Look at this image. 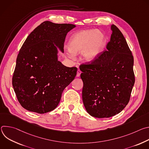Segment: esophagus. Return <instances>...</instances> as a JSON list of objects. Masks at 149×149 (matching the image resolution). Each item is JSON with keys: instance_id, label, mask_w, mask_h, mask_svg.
I'll return each instance as SVG.
<instances>
[{"instance_id": "34e87169", "label": "esophagus", "mask_w": 149, "mask_h": 149, "mask_svg": "<svg viewBox=\"0 0 149 149\" xmlns=\"http://www.w3.org/2000/svg\"><path fill=\"white\" fill-rule=\"evenodd\" d=\"M81 74V71L79 70H78L77 73V77H79L80 76Z\"/></svg>"}]
</instances>
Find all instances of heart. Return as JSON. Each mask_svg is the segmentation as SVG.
<instances>
[{
    "label": "heart",
    "mask_w": 149,
    "mask_h": 149,
    "mask_svg": "<svg viewBox=\"0 0 149 149\" xmlns=\"http://www.w3.org/2000/svg\"><path fill=\"white\" fill-rule=\"evenodd\" d=\"M104 35L95 30H84L75 34L71 38L68 47L73 54H78L83 51L84 59L91 62L95 59L104 46ZM72 57L73 55L70 54Z\"/></svg>",
    "instance_id": "b5f03b06"
}]
</instances>
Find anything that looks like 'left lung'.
<instances>
[{"label": "left lung", "mask_w": 149, "mask_h": 149, "mask_svg": "<svg viewBox=\"0 0 149 149\" xmlns=\"http://www.w3.org/2000/svg\"><path fill=\"white\" fill-rule=\"evenodd\" d=\"M107 50L79 65L84 107L96 118L120 113L130 101L135 82L132 51L119 29L112 25Z\"/></svg>", "instance_id": "1"}]
</instances>
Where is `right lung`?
Wrapping results in <instances>:
<instances>
[{"instance_id": "1", "label": "right lung", "mask_w": 149, "mask_h": 149, "mask_svg": "<svg viewBox=\"0 0 149 149\" xmlns=\"http://www.w3.org/2000/svg\"><path fill=\"white\" fill-rule=\"evenodd\" d=\"M70 24L45 21L27 37L16 59L12 86L17 99L26 110L44 114L54 110L62 93L74 80L77 67H67L58 61L57 49L63 51Z\"/></svg>"}]
</instances>
